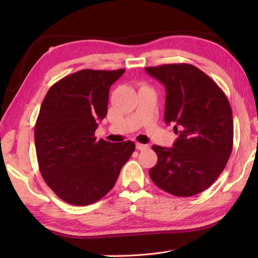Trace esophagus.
I'll use <instances>...</instances> for the list:
<instances>
[{"mask_svg":"<svg viewBox=\"0 0 258 258\" xmlns=\"http://www.w3.org/2000/svg\"><path fill=\"white\" fill-rule=\"evenodd\" d=\"M136 149H138L139 151H144V150H147V149H149V145H146V144H141V143H136Z\"/></svg>","mask_w":258,"mask_h":258,"instance_id":"obj_1","label":"esophagus"}]
</instances>
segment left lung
Instances as JSON below:
<instances>
[{
  "instance_id": "obj_1",
  "label": "left lung",
  "mask_w": 258,
  "mask_h": 258,
  "mask_svg": "<svg viewBox=\"0 0 258 258\" xmlns=\"http://www.w3.org/2000/svg\"><path fill=\"white\" fill-rule=\"evenodd\" d=\"M165 86L164 120L178 134L173 147L153 145L154 184L167 193L193 196L210 187L233 150V114L226 95L210 76L190 64L145 68Z\"/></svg>"
}]
</instances>
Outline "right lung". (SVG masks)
Returning a JSON list of instances; mask_svg holds the SVG:
<instances>
[{
  "label": "right lung",
  "instance_id": "add662e5",
  "mask_svg": "<svg viewBox=\"0 0 258 258\" xmlns=\"http://www.w3.org/2000/svg\"><path fill=\"white\" fill-rule=\"evenodd\" d=\"M124 72L79 71L52 85L42 102L34 128L38 167L48 187L69 204L100 201L135 151L131 141L109 143L94 136L107 114L109 87Z\"/></svg>",
  "mask_w": 258,
  "mask_h": 258
}]
</instances>
